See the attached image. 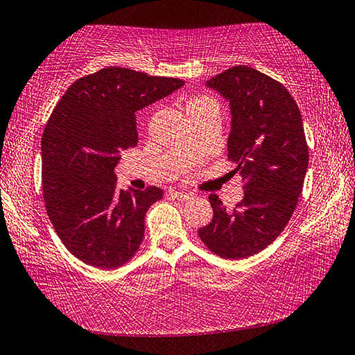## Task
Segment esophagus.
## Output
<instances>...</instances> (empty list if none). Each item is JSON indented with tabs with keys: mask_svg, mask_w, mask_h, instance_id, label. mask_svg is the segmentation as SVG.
<instances>
[{
	"mask_svg": "<svg viewBox=\"0 0 355 355\" xmlns=\"http://www.w3.org/2000/svg\"><path fill=\"white\" fill-rule=\"evenodd\" d=\"M171 196L173 197V199L182 200V202H188V200H191V199H192V194H191V192L175 191V189H172V191H171Z\"/></svg>",
	"mask_w": 355,
	"mask_h": 355,
	"instance_id": "esophagus-1",
	"label": "esophagus"
}]
</instances>
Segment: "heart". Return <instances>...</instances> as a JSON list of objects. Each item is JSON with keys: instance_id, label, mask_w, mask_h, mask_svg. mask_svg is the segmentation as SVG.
Returning a JSON list of instances; mask_svg holds the SVG:
<instances>
[{"instance_id": "1", "label": "heart", "mask_w": 355, "mask_h": 355, "mask_svg": "<svg viewBox=\"0 0 355 355\" xmlns=\"http://www.w3.org/2000/svg\"><path fill=\"white\" fill-rule=\"evenodd\" d=\"M207 100H202V98H197V100H191L188 105H186V110H189V107H192V106H197V105H200V103H205Z\"/></svg>"}]
</instances>
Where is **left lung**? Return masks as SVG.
<instances>
[{"instance_id":"1","label":"left lung","mask_w":355,"mask_h":355,"mask_svg":"<svg viewBox=\"0 0 355 355\" xmlns=\"http://www.w3.org/2000/svg\"><path fill=\"white\" fill-rule=\"evenodd\" d=\"M230 105L228 159L244 182V197L227 211L209 196L213 219L199 228L203 244L222 258L241 260L268 248L296 209L309 167L302 116L284 84L245 65L207 81Z\"/></svg>"}]
</instances>
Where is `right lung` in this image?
Instances as JSON below:
<instances>
[{"label": "right lung", "instance_id": "add662e5", "mask_svg": "<svg viewBox=\"0 0 355 355\" xmlns=\"http://www.w3.org/2000/svg\"><path fill=\"white\" fill-rule=\"evenodd\" d=\"M184 84L177 78L106 67L76 80L42 136V184L48 218L71 255L101 269L131 260L147 209L163 191L119 189L120 150L136 147V112Z\"/></svg>", "mask_w": 355, "mask_h": 355}]
</instances>
